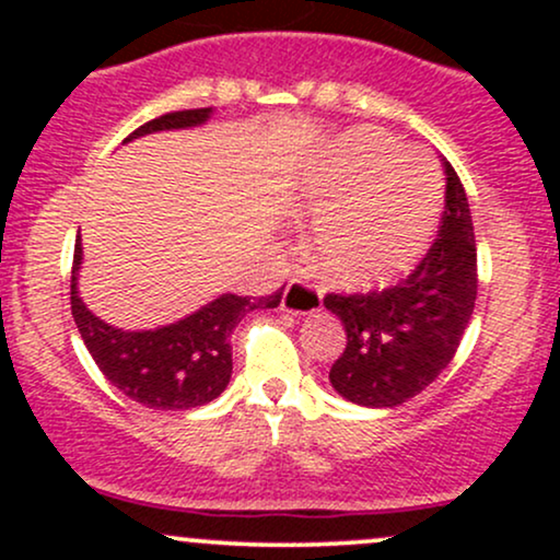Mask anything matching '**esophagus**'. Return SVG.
<instances>
[{
  "label": "esophagus",
  "mask_w": 560,
  "mask_h": 560,
  "mask_svg": "<svg viewBox=\"0 0 560 560\" xmlns=\"http://www.w3.org/2000/svg\"><path fill=\"white\" fill-rule=\"evenodd\" d=\"M281 311L292 313V316H313L320 311V292L305 279H292L281 298Z\"/></svg>",
  "instance_id": "obj_1"
}]
</instances>
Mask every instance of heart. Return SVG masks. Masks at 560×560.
I'll return each mask as SVG.
<instances>
[{"mask_svg":"<svg viewBox=\"0 0 560 560\" xmlns=\"http://www.w3.org/2000/svg\"><path fill=\"white\" fill-rule=\"evenodd\" d=\"M294 210L316 215L311 260L342 287H376L416 266L432 242L442 184L423 152L378 131L342 133L302 165Z\"/></svg>","mask_w":560,"mask_h":560,"instance_id":"1","label":"heart"}]
</instances>
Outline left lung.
<instances>
[{
    "label": "left lung",
    "mask_w": 560,
    "mask_h": 560,
    "mask_svg": "<svg viewBox=\"0 0 560 560\" xmlns=\"http://www.w3.org/2000/svg\"><path fill=\"white\" fill-rule=\"evenodd\" d=\"M445 215L423 260L400 284L371 294H326L347 345L329 382L363 408H397L453 361L477 302V242L468 199L445 163Z\"/></svg>",
    "instance_id": "obj_1"
}]
</instances>
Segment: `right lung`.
Masks as SVG:
<instances>
[{
	"label": "right lung",
	"mask_w": 560,
	"mask_h": 560,
	"mask_svg": "<svg viewBox=\"0 0 560 560\" xmlns=\"http://www.w3.org/2000/svg\"><path fill=\"white\" fill-rule=\"evenodd\" d=\"M213 107L160 115L139 126L126 141L147 133L182 131L205 126ZM124 141V144H126ZM83 262L81 236L75 240L73 276H70V311L79 326L83 345L113 387L133 402L155 410H189L213 402L231 378V331L249 311L276 307L281 292L271 298H240L221 294L199 311L158 326V329H118L94 316L79 294V271Z\"/></svg>",
	"instance_id": "right-lung-1"
}]
</instances>
